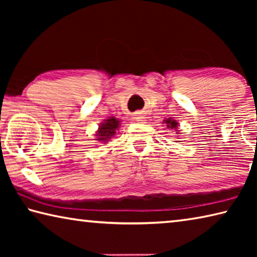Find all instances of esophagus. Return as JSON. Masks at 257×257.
<instances>
[{
  "instance_id": "1",
  "label": "esophagus",
  "mask_w": 257,
  "mask_h": 257,
  "mask_svg": "<svg viewBox=\"0 0 257 257\" xmlns=\"http://www.w3.org/2000/svg\"><path fill=\"white\" fill-rule=\"evenodd\" d=\"M135 119H136L137 121H143L145 119V115H143L142 113H137V114L135 115Z\"/></svg>"
}]
</instances>
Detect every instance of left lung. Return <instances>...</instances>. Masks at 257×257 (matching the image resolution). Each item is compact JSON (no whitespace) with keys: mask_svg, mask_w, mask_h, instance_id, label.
<instances>
[{"mask_svg":"<svg viewBox=\"0 0 257 257\" xmlns=\"http://www.w3.org/2000/svg\"><path fill=\"white\" fill-rule=\"evenodd\" d=\"M165 121V123H167V127L169 128V129H176L177 128V125H178V123H177V121L176 120H172L171 118H169V119H167V120H164Z\"/></svg>","mask_w":257,"mask_h":257,"instance_id":"1","label":"left lung"}]
</instances>
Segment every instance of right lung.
I'll return each mask as SVG.
<instances>
[{
	"instance_id": "add662e5",
	"label": "right lung",
	"mask_w": 257,
	"mask_h": 257,
	"mask_svg": "<svg viewBox=\"0 0 257 257\" xmlns=\"http://www.w3.org/2000/svg\"><path fill=\"white\" fill-rule=\"evenodd\" d=\"M119 120L115 118H108L104 120V122L99 124L98 132L96 134L97 141L99 142H107L112 136H114L116 130L119 128Z\"/></svg>"
}]
</instances>
